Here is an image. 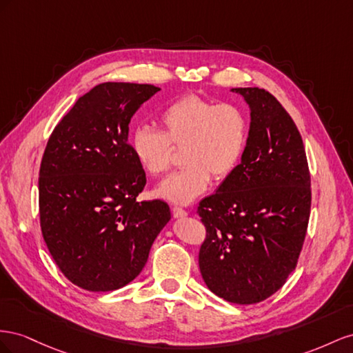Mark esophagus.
Segmentation results:
<instances>
[{
  "mask_svg": "<svg viewBox=\"0 0 353 353\" xmlns=\"http://www.w3.org/2000/svg\"><path fill=\"white\" fill-rule=\"evenodd\" d=\"M171 213H173L174 219H183L188 216V211L183 210L182 207H173L171 208Z\"/></svg>",
  "mask_w": 353,
  "mask_h": 353,
  "instance_id": "obj_1",
  "label": "esophagus"
}]
</instances>
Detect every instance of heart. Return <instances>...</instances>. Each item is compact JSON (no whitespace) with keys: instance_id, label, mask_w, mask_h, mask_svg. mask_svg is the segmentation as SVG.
I'll use <instances>...</instances> for the list:
<instances>
[{"instance_id":"1","label":"heart","mask_w":353,"mask_h":353,"mask_svg":"<svg viewBox=\"0 0 353 353\" xmlns=\"http://www.w3.org/2000/svg\"><path fill=\"white\" fill-rule=\"evenodd\" d=\"M163 132L139 125L130 149L145 173L163 174L171 163V145L183 146L182 170L155 188V195L174 204H189L216 179L228 177L239 164L248 142V117L234 103L211 102L195 94L180 97L159 114Z\"/></svg>"}]
</instances>
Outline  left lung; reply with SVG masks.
Masks as SVG:
<instances>
[{
	"mask_svg": "<svg viewBox=\"0 0 353 353\" xmlns=\"http://www.w3.org/2000/svg\"><path fill=\"white\" fill-rule=\"evenodd\" d=\"M250 108L241 163L199 203L207 238L199 250L204 283L219 297L253 305L283 287L296 269L310 214L303 140L269 92L238 87Z\"/></svg>",
	"mask_w": 353,
	"mask_h": 353,
	"instance_id": "obj_1",
	"label": "left lung"
}]
</instances>
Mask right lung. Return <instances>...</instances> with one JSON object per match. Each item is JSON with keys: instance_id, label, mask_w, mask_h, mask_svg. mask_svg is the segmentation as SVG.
I'll return each mask as SVG.
<instances>
[{"instance_id": "obj_1", "label": "right lung", "mask_w": 353, "mask_h": 353, "mask_svg": "<svg viewBox=\"0 0 353 353\" xmlns=\"http://www.w3.org/2000/svg\"><path fill=\"white\" fill-rule=\"evenodd\" d=\"M161 88L102 83L54 127L39 168V221L47 248L70 283L88 291L127 285L171 219L161 199L136 198L146 174L128 145V124Z\"/></svg>"}]
</instances>
